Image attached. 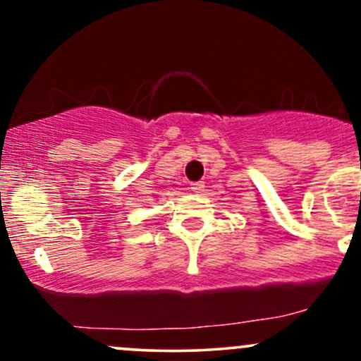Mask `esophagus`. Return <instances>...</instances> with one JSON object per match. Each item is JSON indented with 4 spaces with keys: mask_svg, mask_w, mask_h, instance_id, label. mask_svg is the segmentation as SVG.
<instances>
[{
    "mask_svg": "<svg viewBox=\"0 0 361 361\" xmlns=\"http://www.w3.org/2000/svg\"><path fill=\"white\" fill-rule=\"evenodd\" d=\"M204 188H205V185L202 183V181H195V183L190 185V190H192V192H195V193H202V192H204Z\"/></svg>",
    "mask_w": 361,
    "mask_h": 361,
    "instance_id": "1",
    "label": "esophagus"
}]
</instances>
